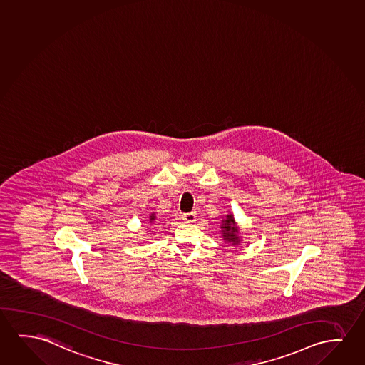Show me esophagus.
I'll return each instance as SVG.
<instances>
[{
  "label": "esophagus",
  "instance_id": "1",
  "mask_svg": "<svg viewBox=\"0 0 365 365\" xmlns=\"http://www.w3.org/2000/svg\"><path fill=\"white\" fill-rule=\"evenodd\" d=\"M183 220H185V222H195V221H197L196 212H190V213H185V215H183Z\"/></svg>",
  "mask_w": 365,
  "mask_h": 365
}]
</instances>
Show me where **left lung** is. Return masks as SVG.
I'll list each match as a JSON object with an SVG mask.
<instances>
[{
  "label": "left lung",
  "mask_w": 365,
  "mask_h": 365,
  "mask_svg": "<svg viewBox=\"0 0 365 365\" xmlns=\"http://www.w3.org/2000/svg\"><path fill=\"white\" fill-rule=\"evenodd\" d=\"M220 228H221V233H222L225 242L232 245V246H238L240 243L242 242V238L238 236L240 230L236 226V221H235L232 213H228V215L223 217Z\"/></svg>",
  "instance_id": "left-lung-1"
}]
</instances>
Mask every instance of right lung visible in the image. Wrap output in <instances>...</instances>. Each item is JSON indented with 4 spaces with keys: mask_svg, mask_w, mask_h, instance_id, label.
Wrapping results in <instances>:
<instances>
[{
    "mask_svg": "<svg viewBox=\"0 0 365 365\" xmlns=\"http://www.w3.org/2000/svg\"><path fill=\"white\" fill-rule=\"evenodd\" d=\"M155 218H157V216H155V213H150V216L147 218V222L149 223H153L154 221H155Z\"/></svg>",
    "mask_w": 365,
    "mask_h": 365,
    "instance_id": "add662e5",
    "label": "right lung"
}]
</instances>
